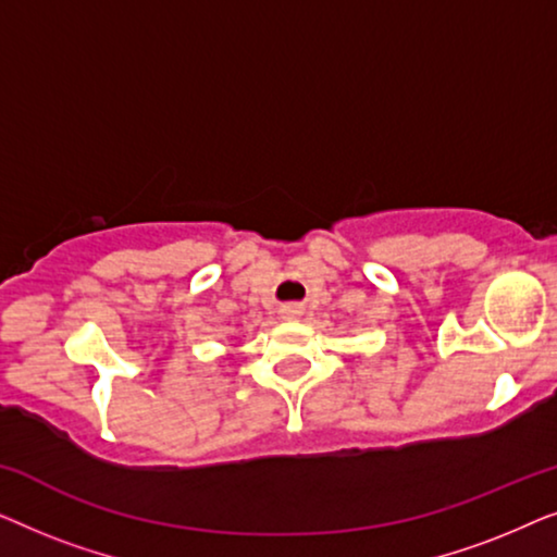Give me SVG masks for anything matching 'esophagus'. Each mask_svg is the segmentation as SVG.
<instances>
[{
	"mask_svg": "<svg viewBox=\"0 0 557 557\" xmlns=\"http://www.w3.org/2000/svg\"><path fill=\"white\" fill-rule=\"evenodd\" d=\"M301 314H304L301 304H284V307H281V317L284 319H301Z\"/></svg>",
	"mask_w": 557,
	"mask_h": 557,
	"instance_id": "1",
	"label": "esophagus"
}]
</instances>
